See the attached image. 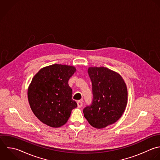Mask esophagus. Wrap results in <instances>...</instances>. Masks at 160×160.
I'll use <instances>...</instances> for the list:
<instances>
[{"mask_svg": "<svg viewBox=\"0 0 160 160\" xmlns=\"http://www.w3.org/2000/svg\"><path fill=\"white\" fill-rule=\"evenodd\" d=\"M83 105V102L81 101H78L77 102V106L78 108H81Z\"/></svg>", "mask_w": 160, "mask_h": 160, "instance_id": "esophagus-1", "label": "esophagus"}]
</instances>
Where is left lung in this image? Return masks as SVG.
I'll list each match as a JSON object with an SVG mask.
<instances>
[{"label": "left lung", "instance_id": "1", "mask_svg": "<svg viewBox=\"0 0 160 160\" xmlns=\"http://www.w3.org/2000/svg\"><path fill=\"white\" fill-rule=\"evenodd\" d=\"M93 100L83 112L95 128H103L115 123L123 115L128 100L126 84L120 74L106 67H90Z\"/></svg>", "mask_w": 160, "mask_h": 160}]
</instances>
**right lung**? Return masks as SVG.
Returning <instances> with one entry per match:
<instances>
[{
    "instance_id": "right-lung-1",
    "label": "right lung",
    "mask_w": 160,
    "mask_h": 160,
    "mask_svg": "<svg viewBox=\"0 0 160 160\" xmlns=\"http://www.w3.org/2000/svg\"><path fill=\"white\" fill-rule=\"evenodd\" d=\"M76 72L73 66L53 64L40 69L28 88V99L36 117L53 128L65 125L77 107L72 99L69 78Z\"/></svg>"
}]
</instances>
